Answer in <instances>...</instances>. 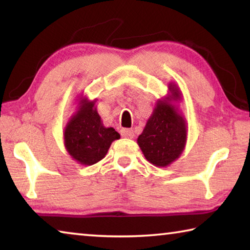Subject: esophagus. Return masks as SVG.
<instances>
[{"mask_svg":"<svg viewBox=\"0 0 250 250\" xmlns=\"http://www.w3.org/2000/svg\"><path fill=\"white\" fill-rule=\"evenodd\" d=\"M121 135L124 138H133L134 137V132H133V130H131V129H126V128H125V129H121Z\"/></svg>","mask_w":250,"mask_h":250,"instance_id":"esophagus-1","label":"esophagus"}]
</instances>
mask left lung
<instances>
[{
  "mask_svg": "<svg viewBox=\"0 0 250 250\" xmlns=\"http://www.w3.org/2000/svg\"><path fill=\"white\" fill-rule=\"evenodd\" d=\"M171 89L174 98H177V90L174 88ZM185 141L184 119L174 111L171 104L166 101H159L153 115L138 138V145L146 159L156 167H167L181 155Z\"/></svg>",
  "mask_w": 250,
  "mask_h": 250,
  "instance_id": "obj_1",
  "label": "left lung"
}]
</instances>
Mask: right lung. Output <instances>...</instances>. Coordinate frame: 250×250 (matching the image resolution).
I'll return each instance as SVG.
<instances>
[{"label":"right lung","instance_id":"1","mask_svg":"<svg viewBox=\"0 0 250 250\" xmlns=\"http://www.w3.org/2000/svg\"><path fill=\"white\" fill-rule=\"evenodd\" d=\"M82 108L65 129L67 151L79 163L92 166L107 154L112 141L120 138L113 128H104L94 108L95 103L82 100Z\"/></svg>","mask_w":250,"mask_h":250}]
</instances>
